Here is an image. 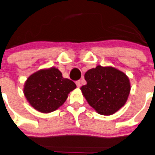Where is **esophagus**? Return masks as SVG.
<instances>
[{
  "label": "esophagus",
  "instance_id": "34e87169",
  "mask_svg": "<svg viewBox=\"0 0 155 155\" xmlns=\"http://www.w3.org/2000/svg\"><path fill=\"white\" fill-rule=\"evenodd\" d=\"M76 86H77V87L79 88L80 87H81V81H80V80H78V81H76Z\"/></svg>",
  "mask_w": 155,
  "mask_h": 155
}]
</instances>
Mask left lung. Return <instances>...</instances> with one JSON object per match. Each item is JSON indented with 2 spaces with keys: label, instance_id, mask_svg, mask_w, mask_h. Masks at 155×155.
I'll list each match as a JSON object with an SVG mask.
<instances>
[{
  "label": "left lung",
  "instance_id": "obj_1",
  "mask_svg": "<svg viewBox=\"0 0 155 155\" xmlns=\"http://www.w3.org/2000/svg\"><path fill=\"white\" fill-rule=\"evenodd\" d=\"M87 84L82 86L83 95L91 107L102 115H111L126 103L130 84L123 72L113 67L98 66L86 72Z\"/></svg>",
  "mask_w": 155,
  "mask_h": 155
}]
</instances>
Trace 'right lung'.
Listing matches in <instances>:
<instances>
[{
  "instance_id": "add662e5",
  "label": "right lung",
  "mask_w": 155,
  "mask_h": 155,
  "mask_svg": "<svg viewBox=\"0 0 155 155\" xmlns=\"http://www.w3.org/2000/svg\"><path fill=\"white\" fill-rule=\"evenodd\" d=\"M74 81L62 76L55 68L43 69L29 76L25 83L24 94L36 110L49 113L65 102L70 91L76 89Z\"/></svg>"
}]
</instances>
